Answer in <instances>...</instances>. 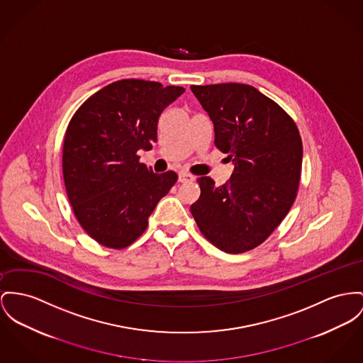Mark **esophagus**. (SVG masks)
Instances as JSON below:
<instances>
[{
	"instance_id": "esophagus-1",
	"label": "esophagus",
	"mask_w": 363,
	"mask_h": 363,
	"mask_svg": "<svg viewBox=\"0 0 363 363\" xmlns=\"http://www.w3.org/2000/svg\"><path fill=\"white\" fill-rule=\"evenodd\" d=\"M193 174L186 173V172H180L179 173V183H189V182H193Z\"/></svg>"
}]
</instances>
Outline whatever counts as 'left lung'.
<instances>
[{
    "mask_svg": "<svg viewBox=\"0 0 363 363\" xmlns=\"http://www.w3.org/2000/svg\"><path fill=\"white\" fill-rule=\"evenodd\" d=\"M215 126V145L235 168L228 182L196 179L201 195L190 208L203 237L238 255L266 241L296 199L303 143L289 114L246 84L191 85Z\"/></svg>",
    "mask_w": 363,
    "mask_h": 363,
    "instance_id": "left-lung-1",
    "label": "left lung"
}]
</instances>
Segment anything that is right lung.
I'll return each mask as SVG.
<instances>
[{
	"label": "right lung",
	"mask_w": 363,
	"mask_h": 363,
	"mask_svg": "<svg viewBox=\"0 0 363 363\" xmlns=\"http://www.w3.org/2000/svg\"><path fill=\"white\" fill-rule=\"evenodd\" d=\"M182 86L155 81H116L85 100L69 122L63 143V179L74 215L100 245L123 249L147 228L148 218L177 180L154 173L138 155L157 142L164 108Z\"/></svg>",
	"instance_id": "right-lung-1"
}]
</instances>
